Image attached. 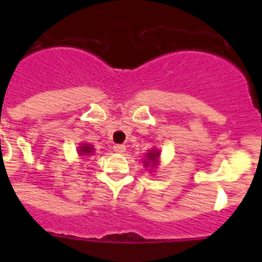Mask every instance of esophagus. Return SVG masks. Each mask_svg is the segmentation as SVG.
<instances>
[{
    "label": "esophagus",
    "instance_id": "esophagus-1",
    "mask_svg": "<svg viewBox=\"0 0 262 262\" xmlns=\"http://www.w3.org/2000/svg\"><path fill=\"white\" fill-rule=\"evenodd\" d=\"M113 149H114L116 153H123V152H125L126 148L124 144H115V146L113 147Z\"/></svg>",
    "mask_w": 262,
    "mask_h": 262
}]
</instances>
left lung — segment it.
<instances>
[{
	"mask_svg": "<svg viewBox=\"0 0 262 262\" xmlns=\"http://www.w3.org/2000/svg\"><path fill=\"white\" fill-rule=\"evenodd\" d=\"M157 158H158V152H150L149 155H148L147 160L150 161V162H153L152 165H155V163L157 162ZM146 163H147V166H148V162H146Z\"/></svg>",
	"mask_w": 262,
	"mask_h": 262,
	"instance_id": "obj_1",
	"label": "left lung"
}]
</instances>
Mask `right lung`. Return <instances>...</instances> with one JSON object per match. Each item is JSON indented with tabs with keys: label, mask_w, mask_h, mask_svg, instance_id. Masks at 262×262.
I'll return each instance as SVG.
<instances>
[{
	"label": "right lung",
	"mask_w": 262,
	"mask_h": 262,
	"mask_svg": "<svg viewBox=\"0 0 262 262\" xmlns=\"http://www.w3.org/2000/svg\"><path fill=\"white\" fill-rule=\"evenodd\" d=\"M92 150H94V148L90 146H82L80 148L81 155H90V153H92Z\"/></svg>",
	"instance_id": "obj_1"
}]
</instances>
